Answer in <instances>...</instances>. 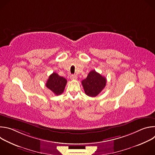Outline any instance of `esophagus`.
<instances>
[{
	"label": "esophagus",
	"mask_w": 155,
	"mask_h": 155,
	"mask_svg": "<svg viewBox=\"0 0 155 155\" xmlns=\"http://www.w3.org/2000/svg\"><path fill=\"white\" fill-rule=\"evenodd\" d=\"M70 78L71 80H77V77L76 75H71L70 76Z\"/></svg>",
	"instance_id": "esophagus-1"
}]
</instances>
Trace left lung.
Segmentation results:
<instances>
[{"mask_svg":"<svg viewBox=\"0 0 155 155\" xmlns=\"http://www.w3.org/2000/svg\"><path fill=\"white\" fill-rule=\"evenodd\" d=\"M106 78L96 71H91L81 81L85 94L90 97L97 96L105 87Z\"/></svg>","mask_w":155,"mask_h":155,"instance_id":"1","label":"left lung"}]
</instances>
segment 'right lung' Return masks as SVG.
Returning <instances> with one entry per match:
<instances>
[{
  "instance_id": "add662e5",
  "label": "right lung",
  "mask_w": 155,
  "mask_h": 155,
  "mask_svg": "<svg viewBox=\"0 0 155 155\" xmlns=\"http://www.w3.org/2000/svg\"><path fill=\"white\" fill-rule=\"evenodd\" d=\"M67 80L58 74L53 72L51 74L46 83V86L55 95L61 94L65 89Z\"/></svg>"
}]
</instances>
